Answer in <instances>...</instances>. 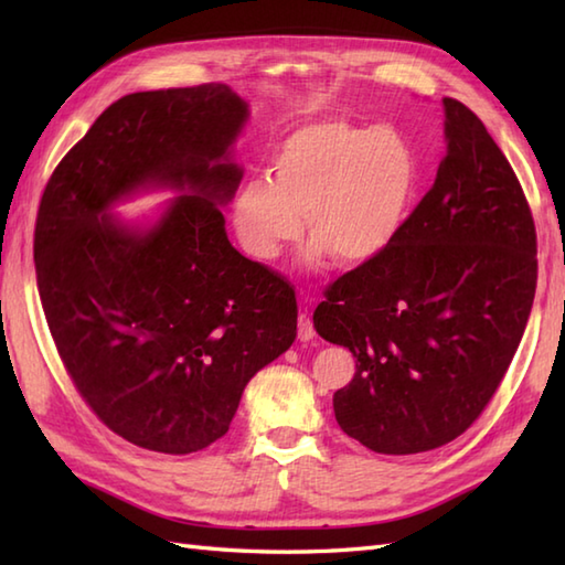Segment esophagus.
<instances>
[{
	"label": "esophagus",
	"mask_w": 565,
	"mask_h": 565,
	"mask_svg": "<svg viewBox=\"0 0 565 565\" xmlns=\"http://www.w3.org/2000/svg\"><path fill=\"white\" fill-rule=\"evenodd\" d=\"M298 338H301L303 342H310L316 338V328H313V320H310L308 313H301L298 316Z\"/></svg>",
	"instance_id": "obj_1"
}]
</instances>
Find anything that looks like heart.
Returning a JSON list of instances; mask_svg holds the SVG:
<instances>
[{
    "label": "heart",
    "instance_id": "obj_1",
    "mask_svg": "<svg viewBox=\"0 0 565 565\" xmlns=\"http://www.w3.org/2000/svg\"><path fill=\"white\" fill-rule=\"evenodd\" d=\"M423 167L398 128L316 121L286 136L269 174L249 177L233 199V227L249 257L274 262L306 231L308 259L328 252L364 264L386 252L415 206Z\"/></svg>",
    "mask_w": 565,
    "mask_h": 565
}]
</instances>
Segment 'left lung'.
Segmentation results:
<instances>
[{
    "label": "left lung",
    "mask_w": 565,
    "mask_h": 565,
    "mask_svg": "<svg viewBox=\"0 0 565 565\" xmlns=\"http://www.w3.org/2000/svg\"><path fill=\"white\" fill-rule=\"evenodd\" d=\"M447 154L395 243L342 274L313 313L356 356L334 393L344 435L376 454L449 444L493 398L536 291V231L518 174L468 106L444 99Z\"/></svg>",
    "instance_id": "obj_1"
}]
</instances>
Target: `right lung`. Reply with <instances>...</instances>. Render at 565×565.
<instances>
[{
    "label": "right lung",
    "mask_w": 565,
    "mask_h": 565,
    "mask_svg": "<svg viewBox=\"0 0 565 565\" xmlns=\"http://www.w3.org/2000/svg\"><path fill=\"white\" fill-rule=\"evenodd\" d=\"M245 121L225 84L128 94L43 191L33 262L57 354L92 413L142 449L221 439L247 381L296 340L294 286L225 235ZM146 185L185 194L148 232L105 213Z\"/></svg>",
    "instance_id": "1"
}]
</instances>
